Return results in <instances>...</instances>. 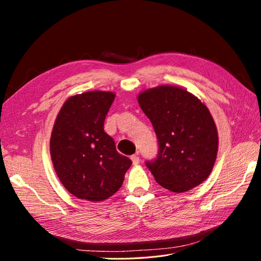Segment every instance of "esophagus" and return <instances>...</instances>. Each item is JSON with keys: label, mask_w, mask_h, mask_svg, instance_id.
Masks as SVG:
<instances>
[{"label": "esophagus", "mask_w": 261, "mask_h": 261, "mask_svg": "<svg viewBox=\"0 0 261 261\" xmlns=\"http://www.w3.org/2000/svg\"><path fill=\"white\" fill-rule=\"evenodd\" d=\"M130 159H132V161H133L134 164H138V163H139V156H138L137 154H133V155L130 156Z\"/></svg>", "instance_id": "esophagus-1"}]
</instances>
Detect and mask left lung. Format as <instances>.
Here are the masks:
<instances>
[{
  "label": "left lung",
  "instance_id": "left-lung-1",
  "mask_svg": "<svg viewBox=\"0 0 261 261\" xmlns=\"http://www.w3.org/2000/svg\"><path fill=\"white\" fill-rule=\"evenodd\" d=\"M138 103L151 122L159 144L146 161L154 179L174 193L206 180L218 153V132L208 108L185 89L159 86L139 93Z\"/></svg>",
  "mask_w": 261,
  "mask_h": 261
}]
</instances>
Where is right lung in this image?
<instances>
[{"label":"right lung","mask_w":261,"mask_h":261,"mask_svg":"<svg viewBox=\"0 0 261 261\" xmlns=\"http://www.w3.org/2000/svg\"><path fill=\"white\" fill-rule=\"evenodd\" d=\"M115 94L88 91L68 98L55 120L50 153L55 172L80 199L102 201L121 188L132 161L103 129Z\"/></svg>","instance_id":"1"}]
</instances>
